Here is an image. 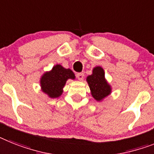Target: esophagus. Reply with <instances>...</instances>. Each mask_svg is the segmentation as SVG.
<instances>
[{"label":"esophagus","mask_w":154,"mask_h":154,"mask_svg":"<svg viewBox=\"0 0 154 154\" xmlns=\"http://www.w3.org/2000/svg\"><path fill=\"white\" fill-rule=\"evenodd\" d=\"M76 77H77V78L78 80H80V81H82V80L84 79V77H85V75H84L83 73H78L76 74Z\"/></svg>","instance_id":"1"}]
</instances>
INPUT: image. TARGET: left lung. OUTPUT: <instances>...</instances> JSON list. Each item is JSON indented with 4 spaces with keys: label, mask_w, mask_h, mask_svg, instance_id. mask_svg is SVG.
<instances>
[{
    "label": "left lung",
    "mask_w": 154,
    "mask_h": 154,
    "mask_svg": "<svg viewBox=\"0 0 154 154\" xmlns=\"http://www.w3.org/2000/svg\"><path fill=\"white\" fill-rule=\"evenodd\" d=\"M91 95L97 101H100L110 94L111 88L105 80V73L103 68L97 66L93 69V73L87 77Z\"/></svg>",
    "instance_id": "obj_1"
}]
</instances>
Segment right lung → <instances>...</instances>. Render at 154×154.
I'll return each mask as SVG.
<instances>
[{"mask_svg":"<svg viewBox=\"0 0 154 154\" xmlns=\"http://www.w3.org/2000/svg\"><path fill=\"white\" fill-rule=\"evenodd\" d=\"M74 79L75 75L69 69H65L62 66L56 65L51 71L42 76L41 85L42 91L48 94L51 98H57L63 93L67 79Z\"/></svg>","mask_w":154,"mask_h":154,"instance_id":"add662e5","label":"right lung"}]
</instances>
